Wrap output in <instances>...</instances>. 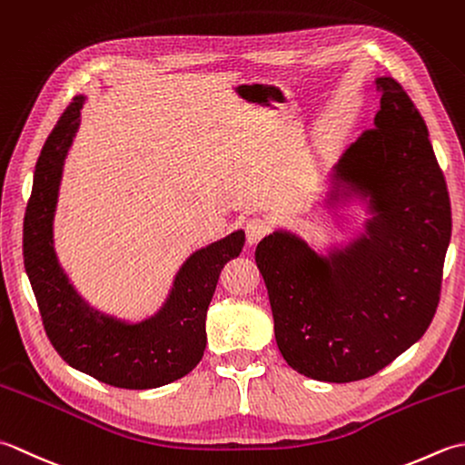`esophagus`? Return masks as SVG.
<instances>
[{
	"instance_id": "esophagus-1",
	"label": "esophagus",
	"mask_w": 465,
	"mask_h": 465,
	"mask_svg": "<svg viewBox=\"0 0 465 465\" xmlns=\"http://www.w3.org/2000/svg\"><path fill=\"white\" fill-rule=\"evenodd\" d=\"M244 232H246V242L249 244H257L262 236H267L271 232V223L262 216H252L244 223Z\"/></svg>"
}]
</instances>
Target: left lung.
<instances>
[{"label": "left lung", "mask_w": 465, "mask_h": 465, "mask_svg": "<svg viewBox=\"0 0 465 465\" xmlns=\"http://www.w3.org/2000/svg\"><path fill=\"white\" fill-rule=\"evenodd\" d=\"M377 92L375 128L339 160L331 194L367 198V234L329 259L285 231L264 236L254 252L279 351L317 381H359L390 365L428 331L441 295L448 184L401 84L377 78Z\"/></svg>", "instance_id": "left-lung-1"}]
</instances>
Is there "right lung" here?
<instances>
[{
	"label": "right lung",
	"mask_w": 465,
	"mask_h": 465,
	"mask_svg": "<svg viewBox=\"0 0 465 465\" xmlns=\"http://www.w3.org/2000/svg\"><path fill=\"white\" fill-rule=\"evenodd\" d=\"M84 96H75L37 158L24 216V264L45 335L65 363L122 390H153L191 373L206 347V311L221 271L239 257L244 232L191 254L178 271L166 305L130 325L94 311L70 285L54 252L52 223L62 166L80 124Z\"/></svg>",
	"instance_id": "1"
}]
</instances>
